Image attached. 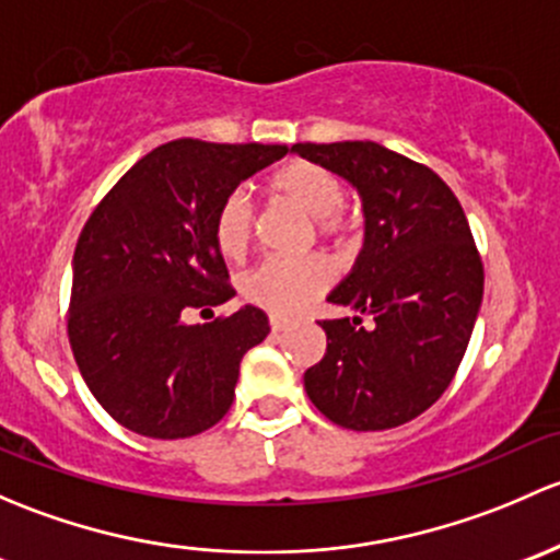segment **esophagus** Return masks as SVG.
<instances>
[{
  "label": "esophagus",
  "mask_w": 560,
  "mask_h": 560,
  "mask_svg": "<svg viewBox=\"0 0 560 560\" xmlns=\"http://www.w3.org/2000/svg\"><path fill=\"white\" fill-rule=\"evenodd\" d=\"M269 326H272V331H285V328L291 326V318H282V315H269Z\"/></svg>",
  "instance_id": "1"
}]
</instances>
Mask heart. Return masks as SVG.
Returning a JSON list of instances; mask_svg holds the SVG:
<instances>
[{
  "mask_svg": "<svg viewBox=\"0 0 560 560\" xmlns=\"http://www.w3.org/2000/svg\"><path fill=\"white\" fill-rule=\"evenodd\" d=\"M275 196L291 201L304 215L315 218L323 237H339L345 232V218L339 207L345 201V188L323 166L313 161H291L275 172L269 180ZM212 240L226 258L237 261L253 242V205L245 191H232L221 201L212 221ZM334 282V267L323 256L304 258H269L258 264L242 280V293L247 302L278 315H293L307 310L315 299L326 293Z\"/></svg>",
  "mask_w": 560,
  "mask_h": 560,
  "instance_id": "heart-1",
  "label": "heart"
}]
</instances>
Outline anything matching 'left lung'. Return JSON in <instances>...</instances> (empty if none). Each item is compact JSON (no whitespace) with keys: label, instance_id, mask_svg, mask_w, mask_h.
Returning <instances> with one entry per match:
<instances>
[{"label":"left lung","instance_id":"left-lung-1","mask_svg":"<svg viewBox=\"0 0 560 560\" xmlns=\"http://www.w3.org/2000/svg\"><path fill=\"white\" fill-rule=\"evenodd\" d=\"M291 151L345 177L364 205V247L328 293L355 315L318 323L326 355L304 390L342 429H396L445 394L469 345L486 282L469 221L436 172L377 142Z\"/></svg>","mask_w":560,"mask_h":560}]
</instances>
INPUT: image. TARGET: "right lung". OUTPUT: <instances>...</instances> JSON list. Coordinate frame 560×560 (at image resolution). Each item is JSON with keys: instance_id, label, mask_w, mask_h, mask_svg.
<instances>
[{"instance_id": "right-lung-1", "label": "right lung", "mask_w": 560, "mask_h": 560, "mask_svg": "<svg viewBox=\"0 0 560 560\" xmlns=\"http://www.w3.org/2000/svg\"><path fill=\"white\" fill-rule=\"evenodd\" d=\"M285 153L172 140L142 155L85 221L69 345L89 390L124 429L186 440L232 407L242 355L269 334L267 313L245 304L205 326L180 315L234 296L212 221L240 183Z\"/></svg>"}]
</instances>
